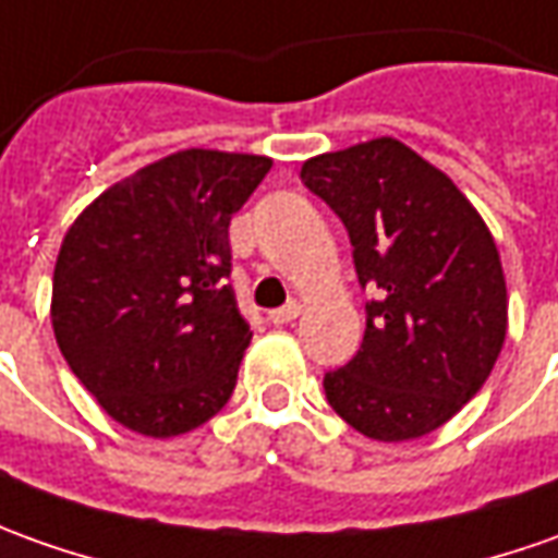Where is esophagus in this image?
<instances>
[{
  "instance_id": "1",
  "label": "esophagus",
  "mask_w": 558,
  "mask_h": 558,
  "mask_svg": "<svg viewBox=\"0 0 558 558\" xmlns=\"http://www.w3.org/2000/svg\"><path fill=\"white\" fill-rule=\"evenodd\" d=\"M299 314H302V305H299V302H287L283 308L268 311V320H271L275 327H280V324H293Z\"/></svg>"
}]
</instances>
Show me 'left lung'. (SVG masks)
<instances>
[{
    "mask_svg": "<svg viewBox=\"0 0 558 558\" xmlns=\"http://www.w3.org/2000/svg\"><path fill=\"white\" fill-rule=\"evenodd\" d=\"M302 183L342 219L366 332L324 375L329 407L363 437L437 430L486 385L507 336L501 256L458 185L400 140H369L302 165Z\"/></svg>",
    "mask_w": 558,
    "mask_h": 558,
    "instance_id": "obj_1",
    "label": "left lung"
}]
</instances>
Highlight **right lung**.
Segmentation results:
<instances>
[{
  "label": "right lung",
  "mask_w": 558,
  "mask_h": 558,
  "mask_svg": "<svg viewBox=\"0 0 558 558\" xmlns=\"http://www.w3.org/2000/svg\"><path fill=\"white\" fill-rule=\"evenodd\" d=\"M268 170L265 155L177 151L106 189L60 244V354L143 437L195 430L229 403L253 339L226 283L229 222Z\"/></svg>",
  "instance_id": "obj_1"
}]
</instances>
